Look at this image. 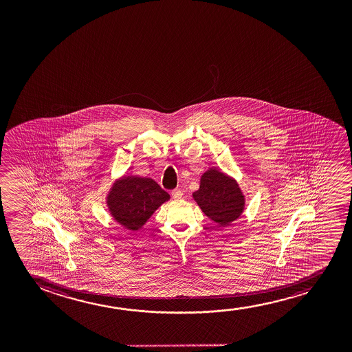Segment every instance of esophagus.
Wrapping results in <instances>:
<instances>
[{
    "label": "esophagus",
    "instance_id": "obj_1",
    "mask_svg": "<svg viewBox=\"0 0 352 352\" xmlns=\"http://www.w3.org/2000/svg\"><path fill=\"white\" fill-rule=\"evenodd\" d=\"M172 197H173L175 201H178V199L183 197V191H182V190H179V188L173 190V191H172Z\"/></svg>",
    "mask_w": 352,
    "mask_h": 352
}]
</instances>
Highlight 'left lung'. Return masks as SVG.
Listing matches in <instances>:
<instances>
[{
    "mask_svg": "<svg viewBox=\"0 0 352 352\" xmlns=\"http://www.w3.org/2000/svg\"><path fill=\"white\" fill-rule=\"evenodd\" d=\"M192 196L202 212L221 226L241 217L245 204L236 180L217 169L203 174L199 188Z\"/></svg>",
    "mask_w": 352,
    "mask_h": 352,
    "instance_id": "obj_1",
    "label": "left lung"
}]
</instances>
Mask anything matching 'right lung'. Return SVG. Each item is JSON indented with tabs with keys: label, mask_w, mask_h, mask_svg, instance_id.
Masks as SVG:
<instances>
[{
	"label": "right lung",
	"mask_w": 352,
	"mask_h": 352,
	"mask_svg": "<svg viewBox=\"0 0 352 352\" xmlns=\"http://www.w3.org/2000/svg\"><path fill=\"white\" fill-rule=\"evenodd\" d=\"M168 199V193L153 179L124 177L113 185L107 204L116 221L137 231Z\"/></svg>",
	"instance_id": "obj_1"
}]
</instances>
